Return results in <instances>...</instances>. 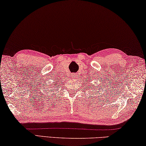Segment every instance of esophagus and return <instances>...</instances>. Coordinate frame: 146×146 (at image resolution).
Returning a JSON list of instances; mask_svg holds the SVG:
<instances>
[{
    "instance_id": "obj_1",
    "label": "esophagus",
    "mask_w": 146,
    "mask_h": 146,
    "mask_svg": "<svg viewBox=\"0 0 146 146\" xmlns=\"http://www.w3.org/2000/svg\"><path fill=\"white\" fill-rule=\"evenodd\" d=\"M77 74H73V75H72V78H74V79H75V78H77Z\"/></svg>"
}]
</instances>
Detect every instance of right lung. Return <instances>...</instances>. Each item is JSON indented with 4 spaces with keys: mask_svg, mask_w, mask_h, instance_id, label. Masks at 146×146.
Segmentation results:
<instances>
[{
    "mask_svg": "<svg viewBox=\"0 0 146 146\" xmlns=\"http://www.w3.org/2000/svg\"><path fill=\"white\" fill-rule=\"evenodd\" d=\"M57 84H58V83H56V84H55L54 86H56Z\"/></svg>",
    "mask_w": 146,
    "mask_h": 146,
    "instance_id": "obj_1",
    "label": "right lung"
}]
</instances>
